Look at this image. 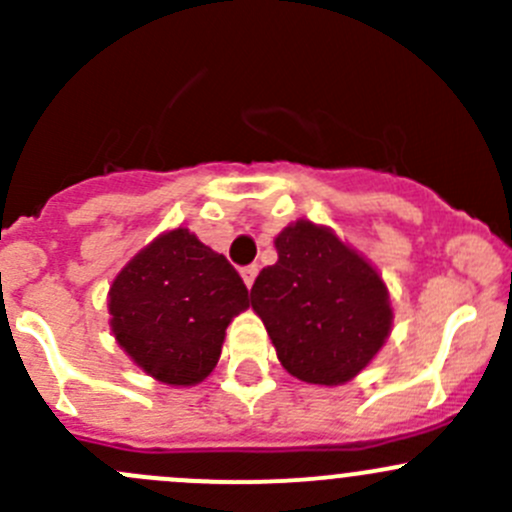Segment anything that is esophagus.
Here are the masks:
<instances>
[{"label": "esophagus", "instance_id": "esophagus-1", "mask_svg": "<svg viewBox=\"0 0 512 512\" xmlns=\"http://www.w3.org/2000/svg\"><path fill=\"white\" fill-rule=\"evenodd\" d=\"M257 265H247V267H242V280H245V285H247V289H252V285H255V277H257Z\"/></svg>", "mask_w": 512, "mask_h": 512}]
</instances>
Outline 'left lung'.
<instances>
[{
    "mask_svg": "<svg viewBox=\"0 0 512 512\" xmlns=\"http://www.w3.org/2000/svg\"><path fill=\"white\" fill-rule=\"evenodd\" d=\"M275 247L280 260L257 275L252 309L282 366L307 384L354 379L391 329L389 292L379 272L332 230L309 220L285 227Z\"/></svg>",
    "mask_w": 512,
    "mask_h": 512,
    "instance_id": "obj_1",
    "label": "left lung"
}]
</instances>
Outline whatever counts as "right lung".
<instances>
[{"mask_svg":"<svg viewBox=\"0 0 512 512\" xmlns=\"http://www.w3.org/2000/svg\"><path fill=\"white\" fill-rule=\"evenodd\" d=\"M247 307L250 294L235 267L185 227L138 252L108 292L123 352L173 386L198 384L215 369L227 324Z\"/></svg>","mask_w":512,"mask_h":512,"instance_id":"obj_1","label":"right lung"}]
</instances>
